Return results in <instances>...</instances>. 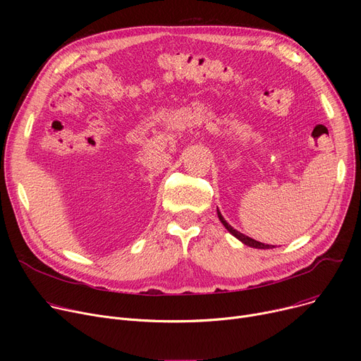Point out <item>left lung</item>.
<instances>
[{
	"label": "left lung",
	"instance_id": "obj_1",
	"mask_svg": "<svg viewBox=\"0 0 361 361\" xmlns=\"http://www.w3.org/2000/svg\"><path fill=\"white\" fill-rule=\"evenodd\" d=\"M216 212H218V218H219V221L222 222V225L225 226V228L228 230V233H231L237 240H240L243 244L249 245V247H253V249H263V250H264V249H274V247H275V245H271V244H264V243L256 241V240H253V238H250V237H247V235H244L243 233H240V231L234 230L233 226L224 219V216H222V214L219 212L218 207H216Z\"/></svg>",
	"mask_w": 361,
	"mask_h": 361
}]
</instances>
